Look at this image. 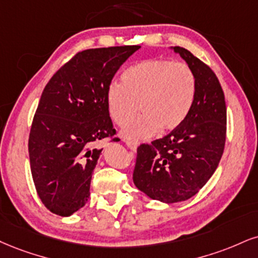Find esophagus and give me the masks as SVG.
<instances>
[{"label":"esophagus","instance_id":"1","mask_svg":"<svg viewBox=\"0 0 258 258\" xmlns=\"http://www.w3.org/2000/svg\"><path fill=\"white\" fill-rule=\"evenodd\" d=\"M126 145L130 148V150L133 151V153H136L137 151V148H138V143L136 142H131V141H126Z\"/></svg>","mask_w":258,"mask_h":258}]
</instances>
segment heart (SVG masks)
I'll list each match as a JSON object with an SVG mask.
<instances>
[{"label":"heart","instance_id":"b5f03b06","mask_svg":"<svg viewBox=\"0 0 258 258\" xmlns=\"http://www.w3.org/2000/svg\"><path fill=\"white\" fill-rule=\"evenodd\" d=\"M196 95V78L182 62L153 58L132 64L121 74V84L107 90L109 115L119 126L137 113L142 115L128 124L122 136L142 141L160 132H169L184 122Z\"/></svg>","mask_w":258,"mask_h":258}]
</instances>
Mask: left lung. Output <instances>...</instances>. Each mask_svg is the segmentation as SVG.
<instances>
[{"mask_svg":"<svg viewBox=\"0 0 258 258\" xmlns=\"http://www.w3.org/2000/svg\"><path fill=\"white\" fill-rule=\"evenodd\" d=\"M169 49L195 74L194 104L178 128L137 149L133 172L139 191L166 204L190 200L207 184L218 168L226 141L225 95L215 73L186 49Z\"/></svg>","mask_w":258,"mask_h":258,"instance_id":"left-lung-1","label":"left lung"}]
</instances>
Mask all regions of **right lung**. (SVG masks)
<instances>
[{
    "label": "right lung",
    "instance_id": "obj_1",
    "mask_svg": "<svg viewBox=\"0 0 258 258\" xmlns=\"http://www.w3.org/2000/svg\"><path fill=\"white\" fill-rule=\"evenodd\" d=\"M139 48L80 51L43 90L31 127L29 155L37 194L51 213L67 218L88 202L92 172L103 150L95 144L115 135L107 90L121 64Z\"/></svg>",
    "mask_w": 258,
    "mask_h": 258
}]
</instances>
